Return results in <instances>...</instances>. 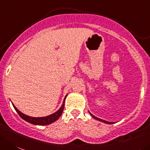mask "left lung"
Listing matches in <instances>:
<instances>
[{
	"label": "left lung",
	"mask_w": 150,
	"mask_h": 150,
	"mask_svg": "<svg viewBox=\"0 0 150 150\" xmlns=\"http://www.w3.org/2000/svg\"><path fill=\"white\" fill-rule=\"evenodd\" d=\"M89 114H90L91 115H92V117H94L95 119L98 120V121H101V122L105 123V124H114V123H113V122H110V121H104V120L100 119V118H98V117H96V116H95V115H92V113H91V112H89Z\"/></svg>",
	"instance_id": "obj_1"
}]
</instances>
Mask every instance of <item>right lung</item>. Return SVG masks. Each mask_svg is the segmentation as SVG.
<instances>
[{
	"label": "right lung",
	"instance_id": "add662e5",
	"mask_svg": "<svg viewBox=\"0 0 150 150\" xmlns=\"http://www.w3.org/2000/svg\"><path fill=\"white\" fill-rule=\"evenodd\" d=\"M67 95L65 96V98H64L62 105H61V107H60V109L58 110V111L52 113V114L50 115L44 116V117H31V116L26 115L23 114V112H21L20 110H18L13 103H12V105H13L14 108H15V110H16L17 112L18 113V115H19L21 116V117L23 118L24 121H27V122L30 123V124H35V125H40V126L49 125V124H52V123L57 121V120L59 118L60 116L62 115V112L63 111H64V102H65V99L66 98H67Z\"/></svg>",
	"mask_w": 150,
	"mask_h": 150
}]
</instances>
